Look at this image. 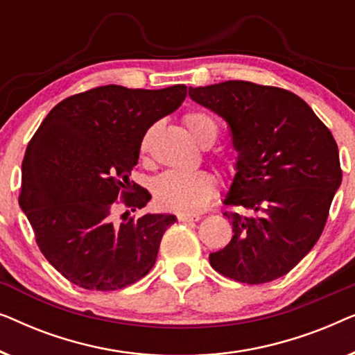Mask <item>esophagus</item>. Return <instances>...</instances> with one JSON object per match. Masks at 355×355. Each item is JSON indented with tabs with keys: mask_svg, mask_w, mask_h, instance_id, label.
Returning a JSON list of instances; mask_svg holds the SVG:
<instances>
[{
	"mask_svg": "<svg viewBox=\"0 0 355 355\" xmlns=\"http://www.w3.org/2000/svg\"><path fill=\"white\" fill-rule=\"evenodd\" d=\"M200 215H189V213H181V215H178V220L179 221H184V223H191V221H198L200 220Z\"/></svg>",
	"mask_w": 355,
	"mask_h": 355,
	"instance_id": "obj_1",
	"label": "esophagus"
}]
</instances>
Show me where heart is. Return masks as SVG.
Returning <instances> with one entry per match:
<instances>
[{
  "label": "heart",
  "mask_w": 355,
  "mask_h": 355,
  "mask_svg": "<svg viewBox=\"0 0 355 355\" xmlns=\"http://www.w3.org/2000/svg\"><path fill=\"white\" fill-rule=\"evenodd\" d=\"M189 132L198 144L215 142L218 134V125L210 114L203 111H191L184 116ZM150 139H152V129L144 135L140 148L142 152L148 148ZM221 168L225 171H231V163L223 159ZM216 181L210 173L207 171H164L155 179L153 182V197L158 205L168 210L193 213L200 211L208 205L211 197L215 196Z\"/></svg>",
  "instance_id": "obj_1"
}]
</instances>
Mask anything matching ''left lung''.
<instances>
[{"instance_id": "obj_1", "label": "left lung", "mask_w": 355, "mask_h": 355, "mask_svg": "<svg viewBox=\"0 0 355 355\" xmlns=\"http://www.w3.org/2000/svg\"><path fill=\"white\" fill-rule=\"evenodd\" d=\"M189 96L231 129L236 174L226 205L232 239L210 254L218 273L261 284L289 273L317 244L341 186L338 145L293 92L245 80L191 87Z\"/></svg>"}]
</instances>
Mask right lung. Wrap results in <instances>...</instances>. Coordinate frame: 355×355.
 I'll return each mask as SVG.
<instances>
[{
	"mask_svg": "<svg viewBox=\"0 0 355 355\" xmlns=\"http://www.w3.org/2000/svg\"><path fill=\"white\" fill-rule=\"evenodd\" d=\"M186 95V85L96 87L58 103L28 142L19 205L42 254L71 283L116 291L152 270L176 216L147 213L114 223L113 210L119 198L132 211L150 202L129 174L145 132Z\"/></svg>",
	"mask_w": 355,
	"mask_h": 355,
	"instance_id": "1",
	"label": "right lung"
}]
</instances>
